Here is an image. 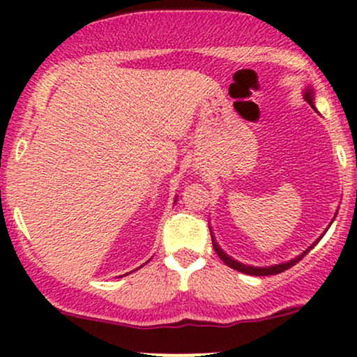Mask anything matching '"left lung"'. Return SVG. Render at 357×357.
<instances>
[{
    "instance_id": "1",
    "label": "left lung",
    "mask_w": 357,
    "mask_h": 357,
    "mask_svg": "<svg viewBox=\"0 0 357 357\" xmlns=\"http://www.w3.org/2000/svg\"><path fill=\"white\" fill-rule=\"evenodd\" d=\"M305 100L309 102L310 105H314L312 104V90L310 89H307V92H305ZM321 240V238H319ZM317 240V241H319ZM211 241H213V248H215V252L218 253V257L221 258V260L225 261V264L228 265V267L230 268H235V270H238V272H241V273H247V275H258V277H267V275H275V273H282V272H285L287 268H290V267H294V265L296 264H298V261L302 260V258H304L307 253L310 252V250H312L314 247H315V243H317V241H315V243L312 245V247H309L305 250L304 253H302V255H298L297 258H294V260H290V261H287V264H280V265H273V267H248V265H243V264H240V261H236V260H231L230 257L227 255V253L223 252V250H221L218 245H216V241H215V238H213V235H211Z\"/></svg>"
}]
</instances>
